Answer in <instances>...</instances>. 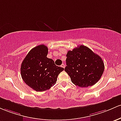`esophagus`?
<instances>
[{"instance_id": "obj_1", "label": "esophagus", "mask_w": 121, "mask_h": 121, "mask_svg": "<svg viewBox=\"0 0 121 121\" xmlns=\"http://www.w3.org/2000/svg\"><path fill=\"white\" fill-rule=\"evenodd\" d=\"M61 67H63V68H65V65L63 64H63L61 65Z\"/></svg>"}]
</instances>
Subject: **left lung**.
<instances>
[{"label":"left lung","mask_w":121,"mask_h":121,"mask_svg":"<svg viewBox=\"0 0 121 121\" xmlns=\"http://www.w3.org/2000/svg\"><path fill=\"white\" fill-rule=\"evenodd\" d=\"M66 56L65 71L76 86H91L101 78L104 69L102 59L87 47L79 46L68 51Z\"/></svg>","instance_id":"left-lung-1"}]
</instances>
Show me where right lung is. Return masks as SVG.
Returning <instances> with one entry per match:
<instances>
[{
  "instance_id": "1",
  "label": "right lung",
  "mask_w": 121,
  "mask_h": 121,
  "mask_svg": "<svg viewBox=\"0 0 121 121\" xmlns=\"http://www.w3.org/2000/svg\"><path fill=\"white\" fill-rule=\"evenodd\" d=\"M47 47L39 45L31 49L23 60L20 74L24 82L36 91L48 90L56 83L57 77L64 69L55 65L47 57Z\"/></svg>"
}]
</instances>
